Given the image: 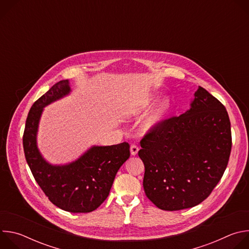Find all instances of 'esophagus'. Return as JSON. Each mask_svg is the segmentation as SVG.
Segmentation results:
<instances>
[{"label":"esophagus","mask_w":249,"mask_h":249,"mask_svg":"<svg viewBox=\"0 0 249 249\" xmlns=\"http://www.w3.org/2000/svg\"><path fill=\"white\" fill-rule=\"evenodd\" d=\"M130 152H131L132 156H136L139 152V147L137 145H132L130 148Z\"/></svg>","instance_id":"esophagus-1"}]
</instances>
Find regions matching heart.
<instances>
[{"label":"heart","mask_w":249,"mask_h":249,"mask_svg":"<svg viewBox=\"0 0 249 249\" xmlns=\"http://www.w3.org/2000/svg\"><path fill=\"white\" fill-rule=\"evenodd\" d=\"M151 104H152V99L151 98L146 99L143 103L140 105V107H139L138 110L143 111V110L147 109L148 107H150ZM170 106H171V102H170V99L168 97H164L163 99H161V101L157 106V108L153 111V113L145 121L144 129L145 130H152V129L156 128L158 125H160V123L163 120L164 116L169 111Z\"/></svg>","instance_id":"heart-1"}]
</instances>
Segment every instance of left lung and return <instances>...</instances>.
<instances>
[{
    "label": "left lung",
    "mask_w": 249,
    "mask_h": 249,
    "mask_svg": "<svg viewBox=\"0 0 249 249\" xmlns=\"http://www.w3.org/2000/svg\"><path fill=\"white\" fill-rule=\"evenodd\" d=\"M194 95L188 111L162 120L140 142L146 196L164 211L203 202L229 162L231 131L226 107L202 87Z\"/></svg>",
    "instance_id": "obj_1"
}]
</instances>
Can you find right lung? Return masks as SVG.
I'll return each instance as SVG.
<instances>
[{
  "label": "right lung",
  "instance_id": "1",
  "mask_svg": "<svg viewBox=\"0 0 249 249\" xmlns=\"http://www.w3.org/2000/svg\"><path fill=\"white\" fill-rule=\"evenodd\" d=\"M70 92L69 81L55 84L33 103L22 137L25 160L44 194L58 208L71 213H89L107 198L120 166L130 157V145L123 142L107 147H92L78 160L51 165L36 146V132L43 107Z\"/></svg>",
  "mask_w": 249,
  "mask_h": 249
}]
</instances>
